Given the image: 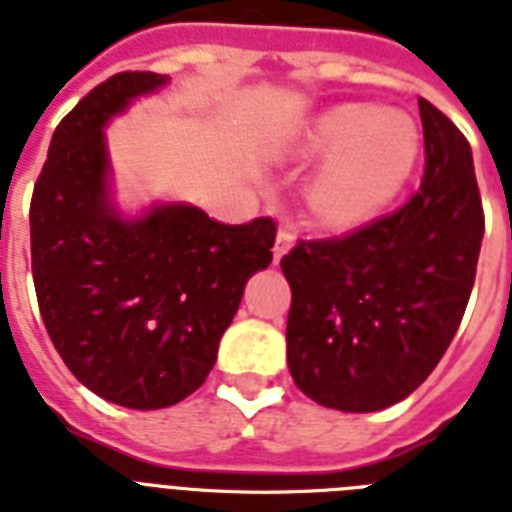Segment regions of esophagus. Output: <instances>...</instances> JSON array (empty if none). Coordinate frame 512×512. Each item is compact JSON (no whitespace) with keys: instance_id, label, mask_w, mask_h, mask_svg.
I'll list each match as a JSON object with an SVG mask.
<instances>
[{"instance_id":"obj_1","label":"esophagus","mask_w":512,"mask_h":512,"mask_svg":"<svg viewBox=\"0 0 512 512\" xmlns=\"http://www.w3.org/2000/svg\"><path fill=\"white\" fill-rule=\"evenodd\" d=\"M292 247H294L292 228L281 226V228H278V234H276V244H273V257H276V260H281V257H284Z\"/></svg>"}]
</instances>
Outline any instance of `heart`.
Returning <instances> with one entry per match:
<instances>
[{"instance_id":"1","label":"heart","mask_w":512,"mask_h":512,"mask_svg":"<svg viewBox=\"0 0 512 512\" xmlns=\"http://www.w3.org/2000/svg\"><path fill=\"white\" fill-rule=\"evenodd\" d=\"M418 131L400 112L342 105L307 131L299 155L331 157L310 186V207L326 226L347 228L376 215L405 186L418 160Z\"/></svg>"}]
</instances>
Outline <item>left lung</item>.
Returning a JSON list of instances; mask_svg holds the SVG:
<instances>
[{
	"label": "left lung",
	"instance_id": "left-lung-1",
	"mask_svg": "<svg viewBox=\"0 0 512 512\" xmlns=\"http://www.w3.org/2000/svg\"><path fill=\"white\" fill-rule=\"evenodd\" d=\"M421 189L394 213L281 257L292 286L286 360L323 407L373 413L429 378L463 321L479 265L484 207L471 144L418 99Z\"/></svg>",
	"mask_w": 512,
	"mask_h": 512
}]
</instances>
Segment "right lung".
I'll use <instances>...</instances> for the list:
<instances>
[{
    "label": "right lung",
    "mask_w": 512,
    "mask_h": 512,
    "mask_svg": "<svg viewBox=\"0 0 512 512\" xmlns=\"http://www.w3.org/2000/svg\"><path fill=\"white\" fill-rule=\"evenodd\" d=\"M168 76L115 73L62 118L31 197V270L54 350L91 392L168 407L213 371L244 284L273 260L276 223H218L157 205L126 220L110 202L107 120Z\"/></svg>",
    "instance_id": "right-lung-1"
}]
</instances>
